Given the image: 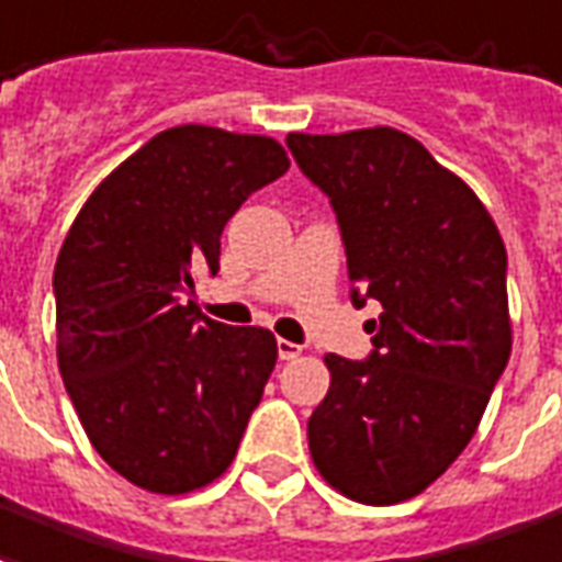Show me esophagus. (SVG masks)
<instances>
[{
    "mask_svg": "<svg viewBox=\"0 0 562 562\" xmlns=\"http://www.w3.org/2000/svg\"><path fill=\"white\" fill-rule=\"evenodd\" d=\"M277 351H280V360H294V357L303 355L301 345L289 342V339H280V342H277Z\"/></svg>",
    "mask_w": 562,
    "mask_h": 562,
    "instance_id": "obj_1",
    "label": "esophagus"
}]
</instances>
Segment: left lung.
<instances>
[{
    "label": "left lung",
    "mask_w": 562,
    "mask_h": 562,
    "mask_svg": "<svg viewBox=\"0 0 562 562\" xmlns=\"http://www.w3.org/2000/svg\"><path fill=\"white\" fill-rule=\"evenodd\" d=\"M289 148L334 202L355 303L384 310L366 322L369 360L324 355L310 456L348 501H411L471 443L506 369V247L480 196L408 133H289Z\"/></svg>",
    "instance_id": "8db88e82"
}]
</instances>
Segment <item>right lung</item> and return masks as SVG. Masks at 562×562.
<instances>
[{"label":"right lung","instance_id":"1","mask_svg":"<svg viewBox=\"0 0 562 562\" xmlns=\"http://www.w3.org/2000/svg\"><path fill=\"white\" fill-rule=\"evenodd\" d=\"M289 166L273 136L169 127L68 228L53 273L59 372L91 447L136 488L199 492L235 461L277 339L184 297L220 270L228 217Z\"/></svg>","mask_w":562,"mask_h":562}]
</instances>
